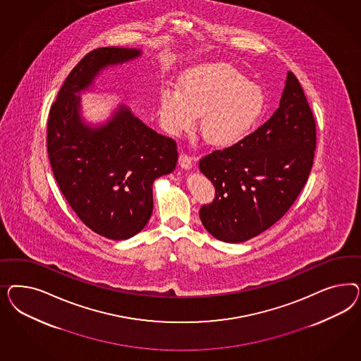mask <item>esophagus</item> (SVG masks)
I'll list each match as a JSON object with an SVG mask.
<instances>
[{
    "label": "esophagus",
    "instance_id": "1",
    "mask_svg": "<svg viewBox=\"0 0 361 361\" xmlns=\"http://www.w3.org/2000/svg\"><path fill=\"white\" fill-rule=\"evenodd\" d=\"M195 163V159L186 153H181L180 157H178V165L183 168V169H190L193 166Z\"/></svg>",
    "mask_w": 361,
    "mask_h": 361
}]
</instances>
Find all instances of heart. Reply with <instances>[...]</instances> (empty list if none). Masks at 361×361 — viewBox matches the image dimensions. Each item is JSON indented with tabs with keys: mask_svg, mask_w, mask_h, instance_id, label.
<instances>
[{
	"mask_svg": "<svg viewBox=\"0 0 361 361\" xmlns=\"http://www.w3.org/2000/svg\"><path fill=\"white\" fill-rule=\"evenodd\" d=\"M178 90L164 87L159 97V116L165 131L178 136L195 127L216 147H230L246 137L262 118V87L226 63L200 65L184 73Z\"/></svg>",
	"mask_w": 361,
	"mask_h": 361,
	"instance_id": "b5f03b06",
	"label": "heart"
}]
</instances>
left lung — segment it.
Listing matches in <instances>:
<instances>
[{
	"mask_svg": "<svg viewBox=\"0 0 361 361\" xmlns=\"http://www.w3.org/2000/svg\"><path fill=\"white\" fill-rule=\"evenodd\" d=\"M317 147L312 111L303 88L288 71L279 107L243 140L200 160L216 188L200 219L219 240H252L282 219L306 184Z\"/></svg>",
	"mask_w": 361,
	"mask_h": 361,
	"instance_id": "left-lung-1",
	"label": "left lung"
}]
</instances>
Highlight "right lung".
<instances>
[{
  "mask_svg": "<svg viewBox=\"0 0 361 361\" xmlns=\"http://www.w3.org/2000/svg\"><path fill=\"white\" fill-rule=\"evenodd\" d=\"M130 47L88 53L66 78L47 123V152L55 180L80 221L109 240H128L152 216V185L177 163L176 142L153 131L121 104L90 123L80 94L109 67L142 56Z\"/></svg>",
  "mask_w": 361,
  "mask_h": 361,
  "instance_id": "right-lung-1",
  "label": "right lung"
}]
</instances>
